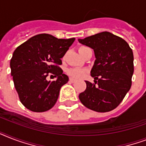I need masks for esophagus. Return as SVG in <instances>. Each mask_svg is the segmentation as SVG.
<instances>
[{
  "label": "esophagus",
  "instance_id": "34e87169",
  "mask_svg": "<svg viewBox=\"0 0 146 146\" xmlns=\"http://www.w3.org/2000/svg\"><path fill=\"white\" fill-rule=\"evenodd\" d=\"M70 81L71 82H75L76 80L75 79H73V78H70Z\"/></svg>",
  "mask_w": 146,
  "mask_h": 146
}]
</instances>
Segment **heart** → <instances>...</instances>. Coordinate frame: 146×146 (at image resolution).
<instances>
[{
  "instance_id": "b5f03b06",
  "label": "heart",
  "mask_w": 146,
  "mask_h": 146,
  "mask_svg": "<svg viewBox=\"0 0 146 146\" xmlns=\"http://www.w3.org/2000/svg\"><path fill=\"white\" fill-rule=\"evenodd\" d=\"M87 49H89V48H87L86 46H81L79 48V52H80V54L82 55ZM66 73H67L69 76H70L72 77L79 79V78L82 77L85 75L86 70H83V69L80 68H70L66 70Z\"/></svg>"
}]
</instances>
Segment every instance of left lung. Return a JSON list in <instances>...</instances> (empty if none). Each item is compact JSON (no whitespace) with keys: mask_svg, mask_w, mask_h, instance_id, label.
<instances>
[{"mask_svg":"<svg viewBox=\"0 0 146 146\" xmlns=\"http://www.w3.org/2000/svg\"><path fill=\"white\" fill-rule=\"evenodd\" d=\"M79 42L93 49L96 58L91 70L95 82L86 81V89L79 96L80 102L97 112L112 111L131 87L134 72L133 50L124 39L108 32Z\"/></svg>","mask_w":146,"mask_h":146,"instance_id":"left-lung-1","label":"left lung"}]
</instances>
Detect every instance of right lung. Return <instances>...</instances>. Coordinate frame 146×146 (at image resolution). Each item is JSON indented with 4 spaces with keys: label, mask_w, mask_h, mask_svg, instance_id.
<instances>
[{
    "label": "right lung",
    "mask_w": 146,
    "mask_h": 146,
    "mask_svg": "<svg viewBox=\"0 0 146 146\" xmlns=\"http://www.w3.org/2000/svg\"><path fill=\"white\" fill-rule=\"evenodd\" d=\"M75 41L39 34L26 41L14 50L10 60L11 75L19 100L26 108L44 112L56 104L60 89L68 82L60 65L61 58ZM52 74L55 81L46 78Z\"/></svg>",
    "instance_id": "obj_1"
}]
</instances>
